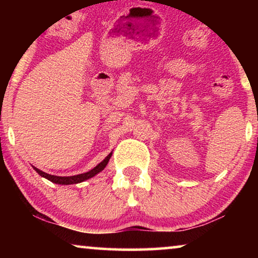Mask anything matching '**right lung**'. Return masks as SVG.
<instances>
[{
	"instance_id": "right-lung-1",
	"label": "right lung",
	"mask_w": 258,
	"mask_h": 258,
	"mask_svg": "<svg viewBox=\"0 0 258 258\" xmlns=\"http://www.w3.org/2000/svg\"><path fill=\"white\" fill-rule=\"evenodd\" d=\"M111 155H112V153L109 154L108 156L101 162V163H98L96 167H95L94 169H91V170L84 172V174H79V175H74V176H55V175L47 174V172L40 170V169H37L36 167H33V168L35 169V171H36L37 174L41 176V177L47 178L48 181L56 183V184H61V185L77 184V183L84 182V181H87V179L94 177V176H96L98 172H101L102 170H103V169L107 167V164H108L109 160H110Z\"/></svg>"
}]
</instances>
